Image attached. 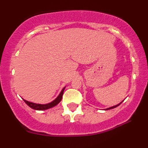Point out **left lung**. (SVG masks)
<instances>
[{
  "mask_svg": "<svg viewBox=\"0 0 148 148\" xmlns=\"http://www.w3.org/2000/svg\"><path fill=\"white\" fill-rule=\"evenodd\" d=\"M123 101H122V102H123ZM122 102H121V103H122ZM121 103H119V104H118V105H116V106H115L111 107V108H107V109H106V110H110V109H113V108H116V107H117V106H119V105H120V104H121Z\"/></svg>",
  "mask_w": 148,
  "mask_h": 148,
  "instance_id": "1",
  "label": "left lung"
}]
</instances>
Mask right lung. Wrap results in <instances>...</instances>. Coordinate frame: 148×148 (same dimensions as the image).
<instances>
[{
    "label": "right lung",
    "mask_w": 148,
    "mask_h": 148,
    "mask_svg": "<svg viewBox=\"0 0 148 148\" xmlns=\"http://www.w3.org/2000/svg\"><path fill=\"white\" fill-rule=\"evenodd\" d=\"M65 88H64L63 90H62L61 92H60L59 95L58 96V97H57L56 99H55V100L53 101L52 102L47 103V104H44V105L37 104V103H32V102H29V101L24 100V99H23V101H25V103L28 106L30 107L31 108H32V109H34V110H47V109H49V108H53V107L56 106L57 104H58V103L60 102V101H61V99H62V97H63V92H64V90H65Z\"/></svg>",
    "instance_id": "obj_1"
}]
</instances>
